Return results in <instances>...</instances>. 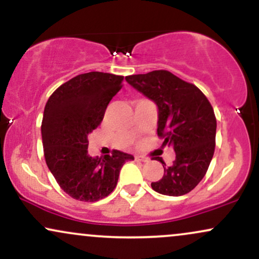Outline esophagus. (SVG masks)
<instances>
[{
    "label": "esophagus",
    "mask_w": 259,
    "mask_h": 259,
    "mask_svg": "<svg viewBox=\"0 0 259 259\" xmlns=\"http://www.w3.org/2000/svg\"><path fill=\"white\" fill-rule=\"evenodd\" d=\"M135 159L136 160H140V162H147L148 158L145 156H141V154H138V156H135Z\"/></svg>",
    "instance_id": "esophagus-1"
}]
</instances>
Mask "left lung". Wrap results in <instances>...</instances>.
Instances as JSON below:
<instances>
[{"label": "left lung", "instance_id": "left-lung-1", "mask_svg": "<svg viewBox=\"0 0 259 259\" xmlns=\"http://www.w3.org/2000/svg\"><path fill=\"white\" fill-rule=\"evenodd\" d=\"M134 89L158 107L157 134L163 146L175 151L173 164L164 168L162 179L151 184L156 192L181 196L194 190L206 175L215 148L217 119L213 107L197 86L168 70L125 76Z\"/></svg>", "mask_w": 259, "mask_h": 259}]
</instances>
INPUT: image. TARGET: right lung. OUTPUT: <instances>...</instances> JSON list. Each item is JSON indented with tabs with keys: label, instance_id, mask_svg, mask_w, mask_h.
<instances>
[{
	"label": "right lung",
	"instance_id": "right-lung-1",
	"mask_svg": "<svg viewBox=\"0 0 259 259\" xmlns=\"http://www.w3.org/2000/svg\"><path fill=\"white\" fill-rule=\"evenodd\" d=\"M123 79L109 73L80 74L59 86L45 106L41 135L46 164L61 189L78 201L107 197L124 163L134 160L117 150L95 158L88 153L89 134L101 124Z\"/></svg>",
	"mask_w": 259,
	"mask_h": 259
}]
</instances>
